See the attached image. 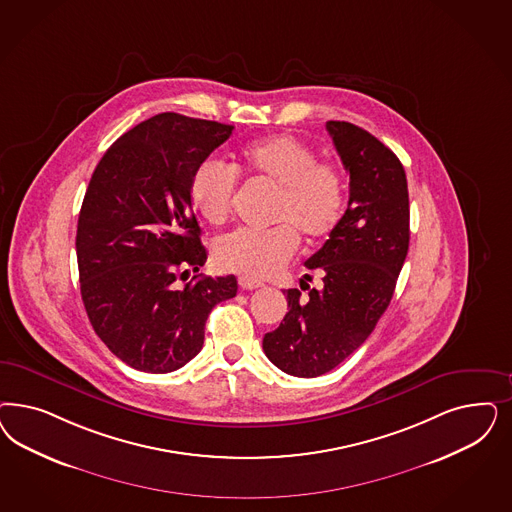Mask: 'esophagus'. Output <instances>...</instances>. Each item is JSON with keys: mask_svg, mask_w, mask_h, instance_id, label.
I'll return each instance as SVG.
<instances>
[{"mask_svg": "<svg viewBox=\"0 0 512 512\" xmlns=\"http://www.w3.org/2000/svg\"><path fill=\"white\" fill-rule=\"evenodd\" d=\"M237 282H239V286H241L243 290H256V288H262V286H264V282L250 279V277H239Z\"/></svg>", "mask_w": 512, "mask_h": 512, "instance_id": "esophagus-1", "label": "esophagus"}]
</instances>
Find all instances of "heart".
Listing matches in <instances>:
<instances>
[{
	"instance_id": "heart-1",
	"label": "heart",
	"mask_w": 512,
	"mask_h": 512,
	"mask_svg": "<svg viewBox=\"0 0 512 512\" xmlns=\"http://www.w3.org/2000/svg\"><path fill=\"white\" fill-rule=\"evenodd\" d=\"M237 170L252 181L277 188L271 230H235L218 237L213 260L220 269L248 277L279 273L296 256L299 233L309 245H320L339 228L347 209L343 169L318 160L316 152L294 135L281 133L239 150L233 167L205 160L190 179V201L211 226L231 215L237 192Z\"/></svg>"
}]
</instances>
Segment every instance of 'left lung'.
<instances>
[{"label":"left lung","instance_id":"left-lung-1","mask_svg":"<svg viewBox=\"0 0 512 512\" xmlns=\"http://www.w3.org/2000/svg\"><path fill=\"white\" fill-rule=\"evenodd\" d=\"M326 130L350 175L345 216L305 265L322 286L301 279L284 290L288 313L265 333V356L281 371L313 379L362 347L388 309L409 250V190L396 154L350 122L330 120Z\"/></svg>","mask_w":512,"mask_h":512}]
</instances>
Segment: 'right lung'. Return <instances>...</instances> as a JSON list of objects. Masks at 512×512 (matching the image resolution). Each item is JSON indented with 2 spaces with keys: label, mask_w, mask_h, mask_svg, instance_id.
I'll return each instance as SVG.
<instances>
[{
  "label": "right lung",
  "mask_w": 512,
  "mask_h": 512,
  "mask_svg": "<svg viewBox=\"0 0 512 512\" xmlns=\"http://www.w3.org/2000/svg\"><path fill=\"white\" fill-rule=\"evenodd\" d=\"M233 126L162 113L118 137L84 194L77 264L84 309L118 360L145 373L190 362L237 279L194 275L207 260L190 179Z\"/></svg>",
  "instance_id": "obj_1"
}]
</instances>
